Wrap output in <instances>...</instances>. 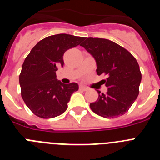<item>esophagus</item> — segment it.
<instances>
[{
  "label": "esophagus",
  "instance_id": "34e87169",
  "mask_svg": "<svg viewBox=\"0 0 160 160\" xmlns=\"http://www.w3.org/2000/svg\"><path fill=\"white\" fill-rule=\"evenodd\" d=\"M79 89L81 90H82V91H87V90H88V89L86 87H84V86H80V87H79Z\"/></svg>",
  "mask_w": 160,
  "mask_h": 160
}]
</instances>
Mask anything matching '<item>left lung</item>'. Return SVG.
<instances>
[{"mask_svg": "<svg viewBox=\"0 0 160 160\" xmlns=\"http://www.w3.org/2000/svg\"><path fill=\"white\" fill-rule=\"evenodd\" d=\"M80 45L95 59L98 75L107 74V94L97 90V101L90 103L93 112L113 118L128 112L139 93L142 79L136 59L123 47L104 38H85Z\"/></svg>", "mask_w": 160, "mask_h": 160, "instance_id": "8db88e82", "label": "left lung"}]
</instances>
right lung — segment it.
<instances>
[{"label": "right lung", "instance_id": "right-lung-1", "mask_svg": "<svg viewBox=\"0 0 160 160\" xmlns=\"http://www.w3.org/2000/svg\"><path fill=\"white\" fill-rule=\"evenodd\" d=\"M84 39L66 33L49 36L38 42L25 58L19 82L22 98L35 115L51 118L66 111L78 85L58 81L56 71L64 65L65 52L80 45Z\"/></svg>", "mask_w": 160, "mask_h": 160}]
</instances>
